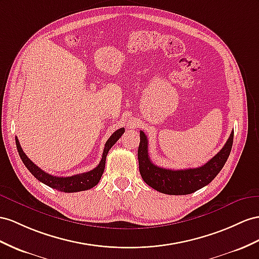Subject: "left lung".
I'll return each instance as SVG.
<instances>
[{
  "instance_id": "8db88e82",
  "label": "left lung",
  "mask_w": 259,
  "mask_h": 259,
  "mask_svg": "<svg viewBox=\"0 0 259 259\" xmlns=\"http://www.w3.org/2000/svg\"><path fill=\"white\" fill-rule=\"evenodd\" d=\"M234 131L231 132L227 143L217 155L200 167L187 169H167L158 167L151 162L148 152V138L140 131V144L138 149L139 170L150 187L167 195H188L207 186L220 173L228 161L233 144Z\"/></svg>"
}]
</instances>
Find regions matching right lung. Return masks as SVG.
I'll return each instance as SVG.
<instances>
[{
    "instance_id": "obj_1",
    "label": "right lung",
    "mask_w": 259,
    "mask_h": 259,
    "mask_svg": "<svg viewBox=\"0 0 259 259\" xmlns=\"http://www.w3.org/2000/svg\"><path fill=\"white\" fill-rule=\"evenodd\" d=\"M123 132H124V129L120 128L110 136V138L105 144L102 160L94 169L86 171V173L73 175L69 177H58V176H54L46 173V171H44L41 168H39L36 164L32 163L27 157V155L24 153V151L22 150V147L21 144H19L17 138H15V141H16V148L18 151V154L21 156L24 165L39 182H41L47 185V186L57 189L59 191H63V193H77V191L91 189L94 186H96V185L99 183V181H101L102 178V175L104 173L106 157H107L108 151L111 149L112 145L119 140V138L122 136Z\"/></svg>"
}]
</instances>
